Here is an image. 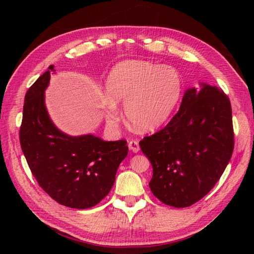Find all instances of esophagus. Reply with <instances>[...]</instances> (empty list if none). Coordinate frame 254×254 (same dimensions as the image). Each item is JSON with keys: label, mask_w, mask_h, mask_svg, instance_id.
I'll return each mask as SVG.
<instances>
[{"label": "esophagus", "mask_w": 254, "mask_h": 254, "mask_svg": "<svg viewBox=\"0 0 254 254\" xmlns=\"http://www.w3.org/2000/svg\"><path fill=\"white\" fill-rule=\"evenodd\" d=\"M128 147L130 150H132L133 152H137L140 150V146H139V142L135 141V140H131L129 141L128 143Z\"/></svg>", "instance_id": "1"}]
</instances>
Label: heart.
I'll return each mask as SVG.
<instances>
[{"label": "heart", "instance_id": "obj_1", "mask_svg": "<svg viewBox=\"0 0 254 254\" xmlns=\"http://www.w3.org/2000/svg\"><path fill=\"white\" fill-rule=\"evenodd\" d=\"M106 88L113 103L125 101L126 118L134 128L151 131L172 117L182 95L183 79L174 66L127 60L112 68ZM113 103L109 104L107 114L110 124L118 120Z\"/></svg>", "mask_w": 254, "mask_h": 254}]
</instances>
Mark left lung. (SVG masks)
<instances>
[{"mask_svg": "<svg viewBox=\"0 0 254 254\" xmlns=\"http://www.w3.org/2000/svg\"><path fill=\"white\" fill-rule=\"evenodd\" d=\"M187 90L168 124L140 141L150 161L149 188L161 202L187 207L214 188L234 149L232 109L217 87Z\"/></svg>", "mask_w": 254, "mask_h": 254, "instance_id": "left-lung-1", "label": "left lung"}]
</instances>
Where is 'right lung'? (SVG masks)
Wrapping results in <instances>:
<instances>
[{
    "label": "right lung",
    "instance_id": "obj_1",
    "mask_svg": "<svg viewBox=\"0 0 254 254\" xmlns=\"http://www.w3.org/2000/svg\"><path fill=\"white\" fill-rule=\"evenodd\" d=\"M51 71L54 65L25 94L21 148L45 193L63 205L89 209L109 194L119 165L128 153L127 142H106L92 134L70 136L58 130L44 105Z\"/></svg>",
    "mask_w": 254,
    "mask_h": 254
}]
</instances>
